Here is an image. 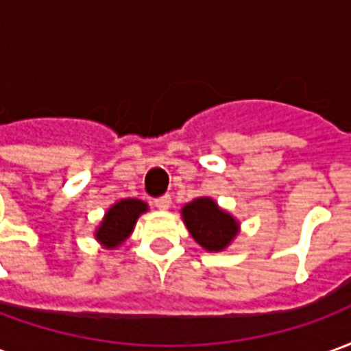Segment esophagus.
Returning <instances> with one entry per match:
<instances>
[{"mask_svg":"<svg viewBox=\"0 0 351 351\" xmlns=\"http://www.w3.org/2000/svg\"><path fill=\"white\" fill-rule=\"evenodd\" d=\"M154 205L158 206L160 210H167L169 206H171V197H169V195H163V197L156 199V201H154Z\"/></svg>","mask_w":351,"mask_h":351,"instance_id":"esophagus-1","label":"esophagus"}]
</instances>
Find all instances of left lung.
I'll list each match as a JSON object with an SVG mask.
<instances>
[{"mask_svg": "<svg viewBox=\"0 0 351 351\" xmlns=\"http://www.w3.org/2000/svg\"><path fill=\"white\" fill-rule=\"evenodd\" d=\"M180 214L193 241L206 252H223L241 231V221L213 197H195L182 206Z\"/></svg>", "mask_w": 351, "mask_h": 351, "instance_id": "1", "label": "left lung"}]
</instances>
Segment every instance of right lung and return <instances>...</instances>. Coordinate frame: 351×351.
I'll list each match as a JSON object with an SVG mask.
<instances>
[{
  "mask_svg": "<svg viewBox=\"0 0 351 351\" xmlns=\"http://www.w3.org/2000/svg\"><path fill=\"white\" fill-rule=\"evenodd\" d=\"M145 213H148V205L141 199L125 197L116 201L114 205L108 206L103 220L93 231L95 241L107 250L120 248L133 233L141 214Z\"/></svg>",
  "mask_w": 351,
  "mask_h": 351,
  "instance_id": "obj_1",
  "label": "right lung"
}]
</instances>
